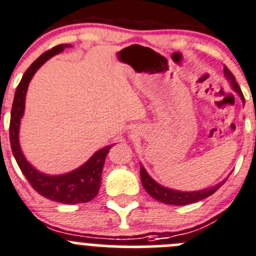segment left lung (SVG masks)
<instances>
[{
    "label": "left lung",
    "mask_w": 256,
    "mask_h": 256,
    "mask_svg": "<svg viewBox=\"0 0 256 256\" xmlns=\"http://www.w3.org/2000/svg\"><path fill=\"white\" fill-rule=\"evenodd\" d=\"M224 75L228 78V81L230 82V86L232 88V90L236 91L239 94V96L242 98V102H245L244 95L242 92V88L238 85L236 80H235V76L232 75V71L224 66ZM140 176H141V182L142 186L145 188V190L148 191V194L151 195L155 200L158 202H164V204L168 205H188L192 204V202H200V200L205 199V198L210 196L222 185V184L226 181L225 178L224 181L219 182L218 185L212 186V188H205V190H199V191H178L172 190V188H165V186L160 185V184L156 182L148 174V171L144 168V166H140Z\"/></svg>",
    "instance_id": "8db88e82"
}]
</instances>
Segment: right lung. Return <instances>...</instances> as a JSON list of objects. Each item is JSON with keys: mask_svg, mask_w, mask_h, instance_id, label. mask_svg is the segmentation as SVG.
<instances>
[{"mask_svg": "<svg viewBox=\"0 0 256 256\" xmlns=\"http://www.w3.org/2000/svg\"><path fill=\"white\" fill-rule=\"evenodd\" d=\"M66 47H70V44H57L48 51L44 52L22 76L21 82L18 84L16 92H14V104H12L11 120H10V142H11L12 154L16 158L17 165L21 168L22 174L26 176L30 185L40 195L46 199L61 202V204L75 205L80 204V202H91L98 195L104 164H105L106 156L112 145H108L96 151L82 166L71 172L64 174V175H46V174L37 171L24 158L18 142L20 122L24 116V100H26V92L30 81L34 78L36 71L50 57L62 52Z\"/></svg>", "mask_w": 256, "mask_h": 256, "instance_id": "obj_1", "label": "right lung"}]
</instances>
